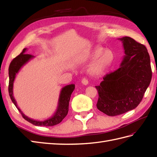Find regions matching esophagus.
Masks as SVG:
<instances>
[{
  "instance_id": "esophagus-1",
  "label": "esophagus",
  "mask_w": 157,
  "mask_h": 157,
  "mask_svg": "<svg viewBox=\"0 0 157 157\" xmlns=\"http://www.w3.org/2000/svg\"><path fill=\"white\" fill-rule=\"evenodd\" d=\"M82 84H84V85H85V86H86V85H88V79H86V78H83L82 79Z\"/></svg>"
}]
</instances>
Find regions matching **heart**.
<instances>
[{"mask_svg":"<svg viewBox=\"0 0 157 157\" xmlns=\"http://www.w3.org/2000/svg\"><path fill=\"white\" fill-rule=\"evenodd\" d=\"M114 58V54L110 50H105L102 47L94 48L89 55V59L95 60L90 65L89 73L94 76L102 75L112 65Z\"/></svg>","mask_w":157,"mask_h":157,"instance_id":"obj_1","label":"heart"}]
</instances>
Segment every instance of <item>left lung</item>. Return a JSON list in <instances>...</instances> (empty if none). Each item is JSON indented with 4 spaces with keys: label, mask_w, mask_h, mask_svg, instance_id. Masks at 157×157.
I'll return each instance as SVG.
<instances>
[{
    "label": "left lung",
    "mask_w": 157,
    "mask_h": 157,
    "mask_svg": "<svg viewBox=\"0 0 157 157\" xmlns=\"http://www.w3.org/2000/svg\"><path fill=\"white\" fill-rule=\"evenodd\" d=\"M125 55L119 68L106 75L99 86L96 106L109 116L121 115L137 107L152 78L151 59L146 46L125 36Z\"/></svg>",
    "instance_id": "left-lung-1"
}]
</instances>
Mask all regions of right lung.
I'll return each instance as SVG.
<instances>
[{
	"label": "right lung",
	"instance_id": "1",
	"mask_svg": "<svg viewBox=\"0 0 157 157\" xmlns=\"http://www.w3.org/2000/svg\"><path fill=\"white\" fill-rule=\"evenodd\" d=\"M27 51V48H24L21 54L16 56L15 59H13L11 64L9 65V93L10 98H11L13 104L19 110V111L21 113L22 117L24 118L26 121L32 123L33 125L37 126H53L59 124V123L62 121V120L64 119L66 115H67L69 111V103L70 101V97L72 94L73 91L75 89L74 84H70L65 86L61 90V93L59 95L58 106L55 113L53 116L44 121H36L33 119L28 117V116L24 115V113L21 111L17 105V102L13 97V82L15 81L16 74L19 72L22 67L25 65L29 60H31L34 57V56L29 54H25V52Z\"/></svg>",
	"mask_w": 157,
	"mask_h": 157
}]
</instances>
